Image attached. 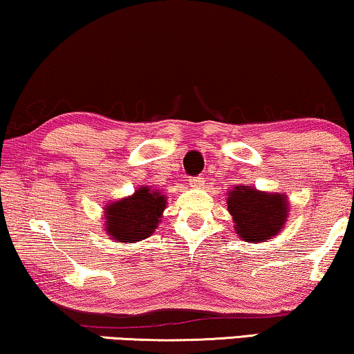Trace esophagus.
Returning a JSON list of instances; mask_svg holds the SVG:
<instances>
[{
	"label": "esophagus",
	"instance_id": "1",
	"mask_svg": "<svg viewBox=\"0 0 354 354\" xmlns=\"http://www.w3.org/2000/svg\"><path fill=\"white\" fill-rule=\"evenodd\" d=\"M189 187H192V189H198V187H202V184H203V178H191L189 179Z\"/></svg>",
	"mask_w": 354,
	"mask_h": 354
}]
</instances>
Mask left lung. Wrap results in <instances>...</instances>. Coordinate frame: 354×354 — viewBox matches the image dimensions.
I'll use <instances>...</instances> for the list:
<instances>
[{"instance_id": "obj_1", "label": "left lung", "mask_w": 354, "mask_h": 354, "mask_svg": "<svg viewBox=\"0 0 354 354\" xmlns=\"http://www.w3.org/2000/svg\"><path fill=\"white\" fill-rule=\"evenodd\" d=\"M226 203L234 231L248 243L268 242L279 236L290 212L286 194L258 191L243 184L229 189Z\"/></svg>"}]
</instances>
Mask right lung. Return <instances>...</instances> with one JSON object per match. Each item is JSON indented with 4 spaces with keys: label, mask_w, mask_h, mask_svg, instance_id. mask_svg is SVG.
Wrapping results in <instances>:
<instances>
[{
    "label": "right lung",
    "mask_w": 354,
    "mask_h": 354,
    "mask_svg": "<svg viewBox=\"0 0 354 354\" xmlns=\"http://www.w3.org/2000/svg\"><path fill=\"white\" fill-rule=\"evenodd\" d=\"M167 208L160 189L141 186L131 196L109 202L104 207V231L117 242L134 243L152 236Z\"/></svg>",
    "instance_id": "add662e5"
}]
</instances>
